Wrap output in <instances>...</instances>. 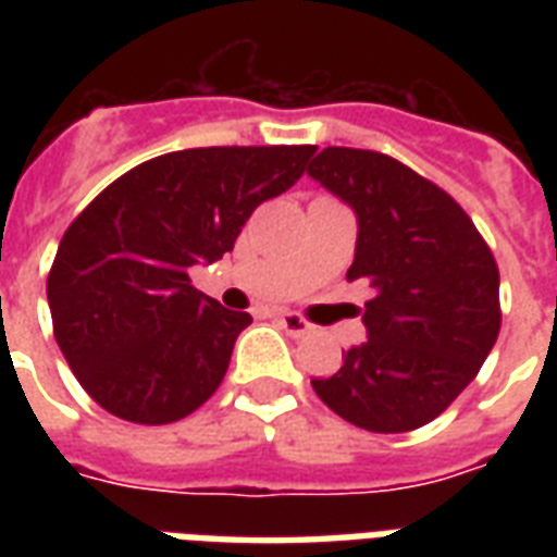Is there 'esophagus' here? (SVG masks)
Instances as JSON below:
<instances>
[{"label": "esophagus", "instance_id": "obj_1", "mask_svg": "<svg viewBox=\"0 0 557 557\" xmlns=\"http://www.w3.org/2000/svg\"><path fill=\"white\" fill-rule=\"evenodd\" d=\"M277 321H280V326H283V330L292 335V338H304V335H309V332H312V323L304 321V318L295 312H277Z\"/></svg>", "mask_w": 557, "mask_h": 557}]
</instances>
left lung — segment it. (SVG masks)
<instances>
[{"label":"left lung","mask_w":557,"mask_h":557,"mask_svg":"<svg viewBox=\"0 0 557 557\" xmlns=\"http://www.w3.org/2000/svg\"><path fill=\"white\" fill-rule=\"evenodd\" d=\"M358 222L349 280H367V341L335 375L314 379L323 405L372 433L422 428L474 381L500 332V271L448 193L372 150L326 147L306 170Z\"/></svg>","instance_id":"left-lung-1"}]
</instances>
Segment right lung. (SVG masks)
<instances>
[{
    "mask_svg": "<svg viewBox=\"0 0 557 557\" xmlns=\"http://www.w3.org/2000/svg\"><path fill=\"white\" fill-rule=\"evenodd\" d=\"M314 147H201L115 178L57 248L54 338L83 389L117 419L168 424L225 379L248 312L190 286L234 248L257 205L304 176Z\"/></svg>",
    "mask_w": 557,
    "mask_h": 557,
    "instance_id": "obj_1",
    "label": "right lung"
}]
</instances>
